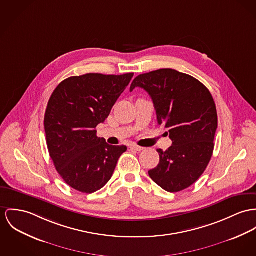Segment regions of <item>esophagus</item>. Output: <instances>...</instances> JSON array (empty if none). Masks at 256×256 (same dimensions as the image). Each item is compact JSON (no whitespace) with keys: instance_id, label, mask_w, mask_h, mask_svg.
<instances>
[{"instance_id":"esophagus-1","label":"esophagus","mask_w":256,"mask_h":256,"mask_svg":"<svg viewBox=\"0 0 256 256\" xmlns=\"http://www.w3.org/2000/svg\"><path fill=\"white\" fill-rule=\"evenodd\" d=\"M130 149H132V150H136V151H138V152H140V151H143L145 148H143V147H140V146H138L136 144H132V145H130Z\"/></svg>"}]
</instances>
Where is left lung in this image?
I'll return each mask as SVG.
<instances>
[{
	"label": "left lung",
	"mask_w": 256,
	"mask_h": 256,
	"mask_svg": "<svg viewBox=\"0 0 256 256\" xmlns=\"http://www.w3.org/2000/svg\"><path fill=\"white\" fill-rule=\"evenodd\" d=\"M153 100L158 124L168 130L172 145L158 149L160 162L148 172L164 190L176 193L194 184L206 170L214 148L216 106L197 79L174 69H160L134 80Z\"/></svg>",
	"instance_id": "left-lung-1"
}]
</instances>
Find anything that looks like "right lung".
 Segmentation results:
<instances>
[{
  "label": "right lung",
  "instance_id": "right-lung-1",
  "mask_svg": "<svg viewBox=\"0 0 256 256\" xmlns=\"http://www.w3.org/2000/svg\"><path fill=\"white\" fill-rule=\"evenodd\" d=\"M134 73L86 74L64 80L48 100L44 114L46 144L54 166L73 189L92 194L111 179L126 146L98 138L96 126L128 86Z\"/></svg>",
  "mask_w": 256,
  "mask_h": 256
}]
</instances>
